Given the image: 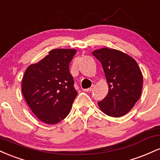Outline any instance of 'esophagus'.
I'll use <instances>...</instances> for the list:
<instances>
[{
    "mask_svg": "<svg viewBox=\"0 0 160 160\" xmlns=\"http://www.w3.org/2000/svg\"><path fill=\"white\" fill-rule=\"evenodd\" d=\"M92 89H93V88L92 87H90V88H88V89H83V91H85V92H91V91H92Z\"/></svg>",
    "mask_w": 160,
    "mask_h": 160,
    "instance_id": "34e87169",
    "label": "esophagus"
}]
</instances>
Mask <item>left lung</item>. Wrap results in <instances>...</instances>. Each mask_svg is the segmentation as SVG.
<instances>
[{
	"mask_svg": "<svg viewBox=\"0 0 160 160\" xmlns=\"http://www.w3.org/2000/svg\"><path fill=\"white\" fill-rule=\"evenodd\" d=\"M102 63L109 90L107 96L98 102L103 113L120 117L131 111L140 98L143 76L134 58L126 53L110 48L92 52Z\"/></svg>",
	"mask_w": 160,
	"mask_h": 160,
	"instance_id": "8db88e82",
	"label": "left lung"
}]
</instances>
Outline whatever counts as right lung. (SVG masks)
Returning a JSON list of instances; mask_svg holds the SVG:
<instances>
[{"label":"right lung","instance_id":"add662e5","mask_svg":"<svg viewBox=\"0 0 160 160\" xmlns=\"http://www.w3.org/2000/svg\"><path fill=\"white\" fill-rule=\"evenodd\" d=\"M76 52L73 49H52L25 71L22 92L33 113L45 123H58L70 113L78 95L69 71Z\"/></svg>","mask_w":160,"mask_h":160}]
</instances>
